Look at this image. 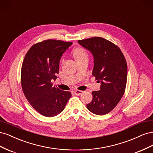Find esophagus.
<instances>
[{
    "label": "esophagus",
    "instance_id": "34e87169",
    "mask_svg": "<svg viewBox=\"0 0 153 153\" xmlns=\"http://www.w3.org/2000/svg\"><path fill=\"white\" fill-rule=\"evenodd\" d=\"M74 92H75V94L76 95L80 96V95H81L83 93V91H80V90H76V91H74Z\"/></svg>",
    "mask_w": 153,
    "mask_h": 153
}]
</instances>
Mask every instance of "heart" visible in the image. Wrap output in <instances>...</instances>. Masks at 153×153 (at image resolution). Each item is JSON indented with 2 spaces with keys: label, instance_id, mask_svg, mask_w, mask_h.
Returning a JSON list of instances; mask_svg holds the SVG:
<instances>
[{
  "label": "heart",
  "instance_id": "obj_1",
  "mask_svg": "<svg viewBox=\"0 0 153 153\" xmlns=\"http://www.w3.org/2000/svg\"><path fill=\"white\" fill-rule=\"evenodd\" d=\"M73 57L78 61L84 59H88V53L87 51L82 47H76L72 51Z\"/></svg>",
  "mask_w": 153,
  "mask_h": 153
}]
</instances>
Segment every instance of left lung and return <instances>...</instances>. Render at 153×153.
Instances as JSON below:
<instances>
[{"mask_svg": "<svg viewBox=\"0 0 153 153\" xmlns=\"http://www.w3.org/2000/svg\"><path fill=\"white\" fill-rule=\"evenodd\" d=\"M94 57L92 75L101 82L100 90L92 91V100L87 104L90 112L103 115L111 112L122 98L127 81V63L116 45L101 37L78 40Z\"/></svg>", "mask_w": 153, "mask_h": 153, "instance_id": "8db88e82", "label": "left lung"}]
</instances>
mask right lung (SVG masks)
<instances>
[{"mask_svg":"<svg viewBox=\"0 0 153 153\" xmlns=\"http://www.w3.org/2000/svg\"><path fill=\"white\" fill-rule=\"evenodd\" d=\"M72 42L47 39L32 45L22 63L21 84L29 103L45 117H53L62 112L71 96L70 92L53 86L59 71L63 53Z\"/></svg>","mask_w":153,"mask_h":153,"instance_id":"1","label":"right lung"}]
</instances>
